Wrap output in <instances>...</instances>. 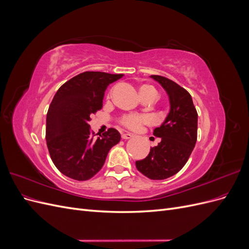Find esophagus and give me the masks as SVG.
Instances as JSON below:
<instances>
[{"instance_id":"1","label":"esophagus","mask_w":249,"mask_h":249,"mask_svg":"<svg viewBox=\"0 0 249 249\" xmlns=\"http://www.w3.org/2000/svg\"><path fill=\"white\" fill-rule=\"evenodd\" d=\"M133 137V135L131 134V133H127V132H125V133H123L122 134V138L123 139H124V140H126V139H131Z\"/></svg>"}]
</instances>
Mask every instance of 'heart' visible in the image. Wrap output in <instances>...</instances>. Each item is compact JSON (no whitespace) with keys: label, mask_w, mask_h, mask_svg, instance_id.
Instances as JSON below:
<instances>
[{"label":"heart","mask_w":249,"mask_h":249,"mask_svg":"<svg viewBox=\"0 0 249 249\" xmlns=\"http://www.w3.org/2000/svg\"><path fill=\"white\" fill-rule=\"evenodd\" d=\"M144 92L154 93L157 94L156 89L149 85H143L140 87V94ZM149 120L148 116L146 115H138V114H129L124 115L120 118V124H123L124 126L130 127V129H137L142 124H145Z\"/></svg>","instance_id":"1"}]
</instances>
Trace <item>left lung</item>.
<instances>
[{
    "mask_svg": "<svg viewBox=\"0 0 249 249\" xmlns=\"http://www.w3.org/2000/svg\"><path fill=\"white\" fill-rule=\"evenodd\" d=\"M166 91L170 109L154 135L160 138L145 159L136 161L137 169L150 179H165L184 167L197 139V112L186 89L165 77L150 76Z\"/></svg>",
    "mask_w": 249,
    "mask_h": 249,
    "instance_id": "left-lung-1",
    "label": "left lung"
}]
</instances>
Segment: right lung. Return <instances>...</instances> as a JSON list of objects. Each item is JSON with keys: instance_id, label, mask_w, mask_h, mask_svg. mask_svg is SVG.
Returning a JSON list of instances; mask_svg holds the SVG:
<instances>
[{"instance_id": "1", "label": "right lung", "mask_w": 249, "mask_h": 249, "mask_svg": "<svg viewBox=\"0 0 249 249\" xmlns=\"http://www.w3.org/2000/svg\"><path fill=\"white\" fill-rule=\"evenodd\" d=\"M124 74L85 71L58 89L47 114L46 139L53 163L64 176L87 180L99 172L120 134L109 129L95 137L90 115L102 109L105 91Z\"/></svg>"}]
</instances>
